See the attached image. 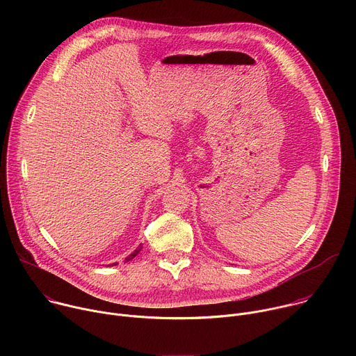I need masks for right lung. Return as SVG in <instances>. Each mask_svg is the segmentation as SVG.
Returning <instances> with one entry per match:
<instances>
[{
    "instance_id": "obj_1",
    "label": "right lung",
    "mask_w": 356,
    "mask_h": 356,
    "mask_svg": "<svg viewBox=\"0 0 356 356\" xmlns=\"http://www.w3.org/2000/svg\"><path fill=\"white\" fill-rule=\"evenodd\" d=\"M140 249H142V243H140V245H139V246H138V248H136V249H135V250L131 253V255H128V257L125 258V264H127V262H129L131 259H134V258L138 255V253L140 252ZM115 265H118V264H117V262H114V264H110V266H115Z\"/></svg>"
}]
</instances>
